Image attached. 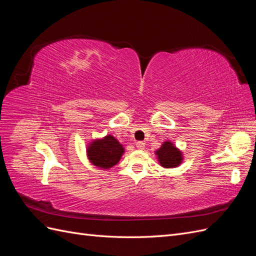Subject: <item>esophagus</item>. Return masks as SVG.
I'll return each instance as SVG.
<instances>
[{
  "mask_svg": "<svg viewBox=\"0 0 256 256\" xmlns=\"http://www.w3.org/2000/svg\"><path fill=\"white\" fill-rule=\"evenodd\" d=\"M136 146L138 147V150H144V147H145V143H144L143 141H138V142H136Z\"/></svg>",
  "mask_w": 256,
  "mask_h": 256,
  "instance_id": "obj_1",
  "label": "esophagus"
}]
</instances>
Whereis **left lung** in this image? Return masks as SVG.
I'll return each mask as SVG.
<instances>
[{
  "mask_svg": "<svg viewBox=\"0 0 256 256\" xmlns=\"http://www.w3.org/2000/svg\"><path fill=\"white\" fill-rule=\"evenodd\" d=\"M159 164L166 168H176L182 164V154L171 142H164L156 152Z\"/></svg>",
  "mask_w": 256,
  "mask_h": 256,
  "instance_id": "8db88e82",
  "label": "left lung"
}]
</instances>
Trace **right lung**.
I'll return each mask as SVG.
<instances>
[{
    "label": "right lung",
    "mask_w": 256,
    "mask_h": 256,
    "mask_svg": "<svg viewBox=\"0 0 256 256\" xmlns=\"http://www.w3.org/2000/svg\"><path fill=\"white\" fill-rule=\"evenodd\" d=\"M124 154L122 145L112 136L92 142L88 147V157L95 166L110 168L120 161Z\"/></svg>",
    "instance_id": "1"
}]
</instances>
